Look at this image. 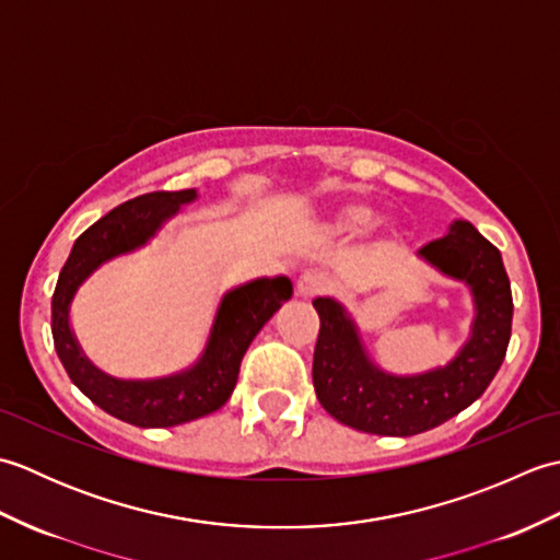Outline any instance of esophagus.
Segmentation results:
<instances>
[{"mask_svg":"<svg viewBox=\"0 0 560 560\" xmlns=\"http://www.w3.org/2000/svg\"><path fill=\"white\" fill-rule=\"evenodd\" d=\"M327 289H329V279L317 269L303 271L299 277V283H295V293H299L301 299H315V295L325 293Z\"/></svg>","mask_w":560,"mask_h":560,"instance_id":"obj_1","label":"esophagus"}]
</instances>
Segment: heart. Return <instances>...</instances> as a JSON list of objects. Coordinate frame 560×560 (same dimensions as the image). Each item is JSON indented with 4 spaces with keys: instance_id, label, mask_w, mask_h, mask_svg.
<instances>
[{
    "instance_id": "heart-1",
    "label": "heart",
    "mask_w": 560,
    "mask_h": 560,
    "mask_svg": "<svg viewBox=\"0 0 560 560\" xmlns=\"http://www.w3.org/2000/svg\"><path fill=\"white\" fill-rule=\"evenodd\" d=\"M371 209L365 207H349L339 213V229L341 231H351V233H359L363 225H368L371 221Z\"/></svg>"
}]
</instances>
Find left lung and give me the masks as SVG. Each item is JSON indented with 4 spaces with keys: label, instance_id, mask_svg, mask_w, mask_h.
Here are the masks:
<instances>
[{
    "label": "left lung",
    "instance_id": "8db88e82",
    "mask_svg": "<svg viewBox=\"0 0 560 560\" xmlns=\"http://www.w3.org/2000/svg\"><path fill=\"white\" fill-rule=\"evenodd\" d=\"M419 255L467 281L477 303L471 339L445 368L413 377L377 371L341 305L331 299L313 303L319 315L313 359L317 399L329 416L355 431L404 438L431 431L477 401L505 359L513 293L498 247L471 223L455 221L445 237L428 243Z\"/></svg>",
    "mask_w": 560,
    "mask_h": 560
}]
</instances>
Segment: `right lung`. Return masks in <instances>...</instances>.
I'll return each instance as SVG.
<instances>
[{
    "label": "right lung",
    "instance_id": "1",
    "mask_svg": "<svg viewBox=\"0 0 560 560\" xmlns=\"http://www.w3.org/2000/svg\"><path fill=\"white\" fill-rule=\"evenodd\" d=\"M195 197V189L149 192L105 213L77 237L52 293V339L71 383L103 411L132 425H180L221 409L237 383V371L249 341L293 293L287 277L257 279L225 293L205 355L180 375L115 380L83 359L69 329V303L79 283L105 259L144 245L165 219Z\"/></svg>",
    "mask_w": 560,
    "mask_h": 560
}]
</instances>
